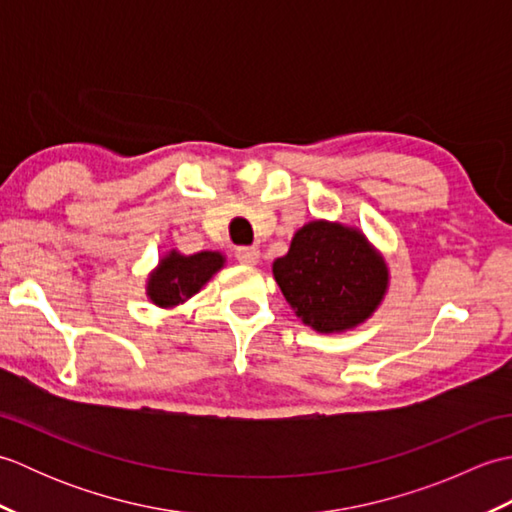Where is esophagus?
<instances>
[{
  "label": "esophagus",
  "mask_w": 512,
  "mask_h": 512,
  "mask_svg": "<svg viewBox=\"0 0 512 512\" xmlns=\"http://www.w3.org/2000/svg\"><path fill=\"white\" fill-rule=\"evenodd\" d=\"M235 257H237V262L255 266L259 262V248L257 246H239V248H235Z\"/></svg>",
  "instance_id": "34e87169"
}]
</instances>
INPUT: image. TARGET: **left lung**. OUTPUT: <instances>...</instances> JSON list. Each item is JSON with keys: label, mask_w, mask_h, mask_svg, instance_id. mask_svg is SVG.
<instances>
[{"label": "left lung", "mask_w": 512, "mask_h": 512, "mask_svg": "<svg viewBox=\"0 0 512 512\" xmlns=\"http://www.w3.org/2000/svg\"><path fill=\"white\" fill-rule=\"evenodd\" d=\"M273 275L290 308L317 332L356 328L383 301L389 281L361 231L323 220L299 228Z\"/></svg>", "instance_id": "obj_1"}]
</instances>
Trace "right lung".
Listing matches in <instances>:
<instances>
[{
    "label": "right lung",
    "mask_w": 512,
    "mask_h": 512,
    "mask_svg": "<svg viewBox=\"0 0 512 512\" xmlns=\"http://www.w3.org/2000/svg\"><path fill=\"white\" fill-rule=\"evenodd\" d=\"M222 266L224 255L213 250H202L189 257L171 250L149 277L147 295L156 306L173 308L193 297Z\"/></svg>",
    "instance_id": "right-lung-1"
}]
</instances>
